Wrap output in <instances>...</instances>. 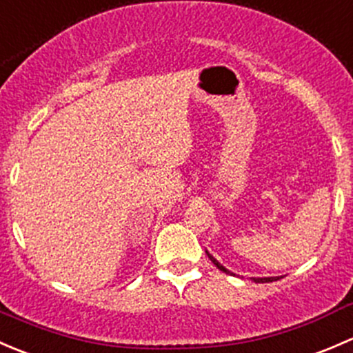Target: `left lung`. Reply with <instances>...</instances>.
Listing matches in <instances>:
<instances>
[{
  "instance_id": "obj_1",
  "label": "left lung",
  "mask_w": 353,
  "mask_h": 353,
  "mask_svg": "<svg viewBox=\"0 0 353 353\" xmlns=\"http://www.w3.org/2000/svg\"><path fill=\"white\" fill-rule=\"evenodd\" d=\"M206 254H208V258H210V259H212V263H213V265H215V266H216V268H219V270H222V272H223V273H230V272H229V270H225V268H223V266H222V265H220V263H219V261H216V259H215V258H213V256H212V254H210V252H208V251H206ZM252 280H254V282H256V283H268V282H275V280H280V279H279V276H268V279H252Z\"/></svg>"
}]
</instances>
